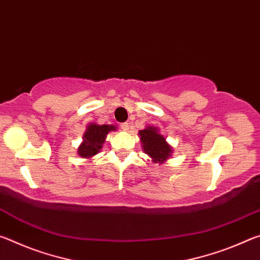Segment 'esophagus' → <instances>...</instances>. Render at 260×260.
<instances>
[{"label":"esophagus","mask_w":260,"mask_h":260,"mask_svg":"<svg viewBox=\"0 0 260 260\" xmlns=\"http://www.w3.org/2000/svg\"><path fill=\"white\" fill-rule=\"evenodd\" d=\"M120 128L122 129V131H128L129 129V125H128V122H122V124L120 125Z\"/></svg>","instance_id":"1"}]
</instances>
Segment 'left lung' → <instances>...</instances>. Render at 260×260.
<instances>
[{
	"instance_id": "8db88e82",
	"label": "left lung",
	"mask_w": 260,
	"mask_h": 260,
	"mask_svg": "<svg viewBox=\"0 0 260 260\" xmlns=\"http://www.w3.org/2000/svg\"><path fill=\"white\" fill-rule=\"evenodd\" d=\"M142 142L143 151L151 157L153 162H164L172 153V148L166 142V139L158 132L157 127L148 126L139 132Z\"/></svg>"
}]
</instances>
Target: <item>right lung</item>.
<instances>
[{
	"label": "right lung",
	"instance_id": "obj_1",
	"mask_svg": "<svg viewBox=\"0 0 260 260\" xmlns=\"http://www.w3.org/2000/svg\"><path fill=\"white\" fill-rule=\"evenodd\" d=\"M116 131L113 125H98L89 124L83 134V142L78 148L79 156L82 158H90L99 153L105 142V138L109 132Z\"/></svg>",
	"mask_w": 260,
	"mask_h": 260
}]
</instances>
